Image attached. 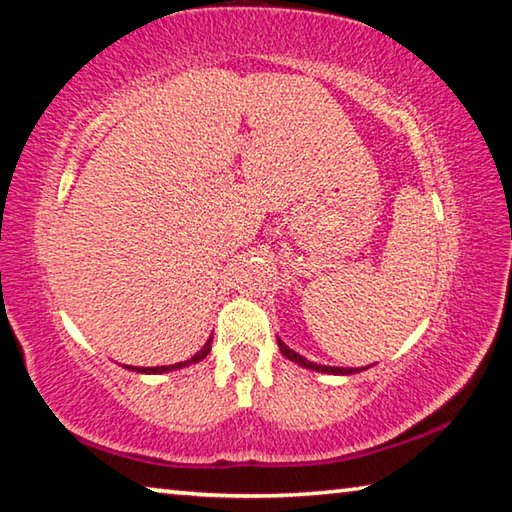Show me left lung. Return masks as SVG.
I'll return each instance as SVG.
<instances>
[{"label": "left lung", "mask_w": 512, "mask_h": 512, "mask_svg": "<svg viewBox=\"0 0 512 512\" xmlns=\"http://www.w3.org/2000/svg\"><path fill=\"white\" fill-rule=\"evenodd\" d=\"M277 345H280V352L284 354V357L291 359V361H296L298 366H302V368H309V370H316V372H329V375H354V372H361V370H363V368H336V366H318V363H314V361H307L305 357H302V354L293 352V350L289 348V345H284V341L277 339Z\"/></svg>", "instance_id": "obj_1"}]
</instances>
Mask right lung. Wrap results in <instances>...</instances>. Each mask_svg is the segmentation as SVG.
<instances>
[{
    "label": "right lung",
    "instance_id": "add662e5",
    "mask_svg": "<svg viewBox=\"0 0 512 512\" xmlns=\"http://www.w3.org/2000/svg\"><path fill=\"white\" fill-rule=\"evenodd\" d=\"M210 350H212V336H210V341H207L201 350H198L192 359H187V361H180V363H173V366H155V368H137V366H126L128 370H133V372H142V375H162V372H169V370H178V368H185V366H192V363H198V361H203L207 354H210Z\"/></svg>",
    "mask_w": 512,
    "mask_h": 512
}]
</instances>
